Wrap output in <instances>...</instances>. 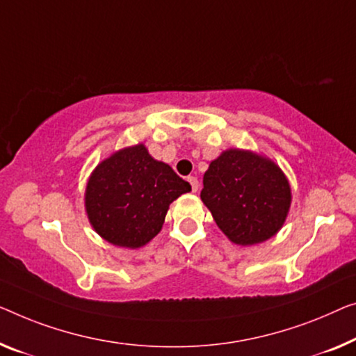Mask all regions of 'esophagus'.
I'll use <instances>...</instances> for the list:
<instances>
[{"mask_svg":"<svg viewBox=\"0 0 356 356\" xmlns=\"http://www.w3.org/2000/svg\"><path fill=\"white\" fill-rule=\"evenodd\" d=\"M187 180H188V184L192 185V192H193V193L198 192V187H200V182H198V179L193 177V176H190Z\"/></svg>","mask_w":356,"mask_h":356,"instance_id":"esophagus-1","label":"esophagus"}]
</instances>
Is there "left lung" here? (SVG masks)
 <instances>
[{
	"label": "left lung",
	"mask_w": 356,
	"mask_h": 356,
	"mask_svg": "<svg viewBox=\"0 0 356 356\" xmlns=\"http://www.w3.org/2000/svg\"><path fill=\"white\" fill-rule=\"evenodd\" d=\"M200 196L217 227L240 246L277 235L293 201L289 180L278 164L241 148H229L211 161Z\"/></svg>",
	"instance_id": "1"
}]
</instances>
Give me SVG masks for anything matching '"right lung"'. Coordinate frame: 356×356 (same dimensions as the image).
<instances>
[{"label":"right lung","instance_id":"obj_1","mask_svg":"<svg viewBox=\"0 0 356 356\" xmlns=\"http://www.w3.org/2000/svg\"><path fill=\"white\" fill-rule=\"evenodd\" d=\"M192 192L144 144L124 147L95 166L84 192L89 224L110 245L137 249L161 232L169 204Z\"/></svg>","mask_w":356,"mask_h":356}]
</instances>
